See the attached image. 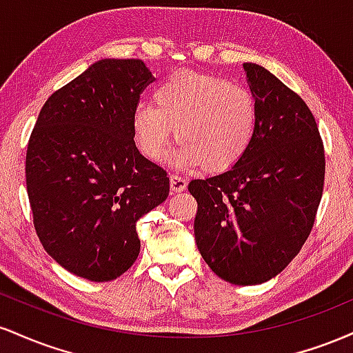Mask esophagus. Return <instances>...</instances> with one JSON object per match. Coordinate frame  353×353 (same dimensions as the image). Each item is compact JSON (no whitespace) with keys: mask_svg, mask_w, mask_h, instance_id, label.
Returning <instances> with one entry per match:
<instances>
[{"mask_svg":"<svg viewBox=\"0 0 353 353\" xmlns=\"http://www.w3.org/2000/svg\"><path fill=\"white\" fill-rule=\"evenodd\" d=\"M169 179H171V189L174 192H182V190H185V188H188V181L184 177L177 176V174H171Z\"/></svg>","mask_w":353,"mask_h":353,"instance_id":"34e87169","label":"esophagus"}]
</instances>
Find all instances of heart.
Returning a JSON list of instances; mask_svg holds the SVG:
<instances>
[{
  "label": "heart",
  "mask_w": 353,
  "mask_h": 353,
  "mask_svg": "<svg viewBox=\"0 0 353 353\" xmlns=\"http://www.w3.org/2000/svg\"><path fill=\"white\" fill-rule=\"evenodd\" d=\"M154 101L139 103L132 131L141 152L149 159L164 156L176 125L181 145L172 157L179 168L205 165L225 171L252 145L259 109L245 86L194 71H177L157 84Z\"/></svg>",
  "instance_id": "b5f03b06"
}]
</instances>
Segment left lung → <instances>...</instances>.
<instances>
[{
	"instance_id": "left-lung-1",
	"label": "left lung",
	"mask_w": 353,
	"mask_h": 353,
	"mask_svg": "<svg viewBox=\"0 0 353 353\" xmlns=\"http://www.w3.org/2000/svg\"><path fill=\"white\" fill-rule=\"evenodd\" d=\"M259 119L252 145L229 171L189 182L197 201L194 236L212 272L236 285L281 274L315 222L325 152L317 123L297 92L245 63Z\"/></svg>"
}]
</instances>
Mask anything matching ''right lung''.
Instances as JSON below:
<instances>
[{"mask_svg": "<svg viewBox=\"0 0 353 353\" xmlns=\"http://www.w3.org/2000/svg\"><path fill=\"white\" fill-rule=\"evenodd\" d=\"M141 59H101L54 91L26 151V189L48 254L92 282L136 262V222L169 196L161 165L137 151L132 114L152 83Z\"/></svg>", "mask_w": 353, "mask_h": 353, "instance_id": "obj_1", "label": "right lung"}]
</instances>
